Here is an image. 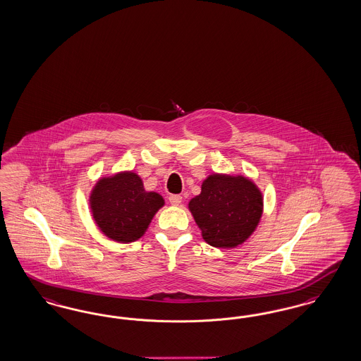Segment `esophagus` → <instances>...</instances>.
Returning a JSON list of instances; mask_svg holds the SVG:
<instances>
[{
	"instance_id": "obj_1",
	"label": "esophagus",
	"mask_w": 361,
	"mask_h": 361,
	"mask_svg": "<svg viewBox=\"0 0 361 361\" xmlns=\"http://www.w3.org/2000/svg\"><path fill=\"white\" fill-rule=\"evenodd\" d=\"M181 200H183V197H181L180 195H171V196H169V202H171L172 205H178V204L181 202Z\"/></svg>"
}]
</instances>
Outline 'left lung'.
I'll use <instances>...</instances> for the list:
<instances>
[{
  "instance_id": "left-lung-1",
  "label": "left lung",
  "mask_w": 361,
  "mask_h": 361,
  "mask_svg": "<svg viewBox=\"0 0 361 361\" xmlns=\"http://www.w3.org/2000/svg\"><path fill=\"white\" fill-rule=\"evenodd\" d=\"M202 238L216 248H235L248 238L262 214L259 188L243 176L212 174L189 201Z\"/></svg>"
}]
</instances>
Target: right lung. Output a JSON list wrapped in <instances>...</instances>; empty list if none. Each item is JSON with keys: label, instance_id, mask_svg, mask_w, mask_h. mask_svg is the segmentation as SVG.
<instances>
[{"label": "right lung", "instance_id": "right-lung-1", "mask_svg": "<svg viewBox=\"0 0 361 361\" xmlns=\"http://www.w3.org/2000/svg\"><path fill=\"white\" fill-rule=\"evenodd\" d=\"M162 205L161 196L147 192L133 172L101 178L90 195L93 219L105 236L118 243L142 236Z\"/></svg>", "mask_w": 361, "mask_h": 361}]
</instances>
